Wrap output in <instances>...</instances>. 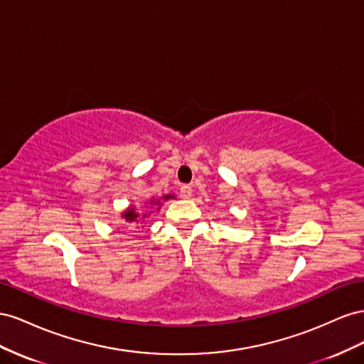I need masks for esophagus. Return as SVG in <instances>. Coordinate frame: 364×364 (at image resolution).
<instances>
[{"label": "esophagus", "mask_w": 364, "mask_h": 364, "mask_svg": "<svg viewBox=\"0 0 364 364\" xmlns=\"http://www.w3.org/2000/svg\"><path fill=\"white\" fill-rule=\"evenodd\" d=\"M180 196L184 200H189L192 196V188L191 186H183V188L180 189Z\"/></svg>", "instance_id": "1"}]
</instances>
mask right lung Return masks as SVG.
<instances>
[{
	"label": "right lung",
	"instance_id": "right-lung-1",
	"mask_svg": "<svg viewBox=\"0 0 364 364\" xmlns=\"http://www.w3.org/2000/svg\"><path fill=\"white\" fill-rule=\"evenodd\" d=\"M175 195L172 193H168V195H163L161 198H152L148 200L146 203H144L143 207H134V205H129L124 209L122 213H120V218L122 220H124V223L129 224V227L136 228V230H140V228L146 227L143 224H146V220L149 218V215L154 212V207L155 210H160V207L163 205V201H168V200H173Z\"/></svg>",
	"mask_w": 364,
	"mask_h": 364
}]
</instances>
